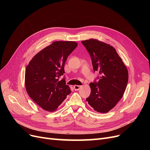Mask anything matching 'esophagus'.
<instances>
[{
  "label": "esophagus",
  "mask_w": 150,
  "mask_h": 150,
  "mask_svg": "<svg viewBox=\"0 0 150 150\" xmlns=\"http://www.w3.org/2000/svg\"><path fill=\"white\" fill-rule=\"evenodd\" d=\"M81 88V86H78V85H75L74 86V89L76 91H78Z\"/></svg>",
  "instance_id": "34e87169"
}]
</instances>
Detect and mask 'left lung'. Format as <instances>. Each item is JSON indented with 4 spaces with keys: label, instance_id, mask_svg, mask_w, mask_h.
<instances>
[{
    "label": "left lung",
    "instance_id": "left-lung-1",
    "mask_svg": "<svg viewBox=\"0 0 150 150\" xmlns=\"http://www.w3.org/2000/svg\"><path fill=\"white\" fill-rule=\"evenodd\" d=\"M91 59L93 70L99 74L91 83V94L86 99L89 105L99 112H108L114 108L123 96L128 81V72L110 45L96 39L81 42Z\"/></svg>",
    "mask_w": 150,
    "mask_h": 150
}]
</instances>
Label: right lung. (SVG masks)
I'll use <instances>...</instances> for the list:
<instances>
[{
  "mask_svg": "<svg viewBox=\"0 0 150 150\" xmlns=\"http://www.w3.org/2000/svg\"><path fill=\"white\" fill-rule=\"evenodd\" d=\"M78 46L72 41H56L32 59L26 67L25 85L30 98L44 110L52 112L64 101L71 91L66 84L64 64Z\"/></svg>",
  "mask_w": 150,
  "mask_h": 150,
  "instance_id": "right-lung-1",
  "label": "right lung"
}]
</instances>
